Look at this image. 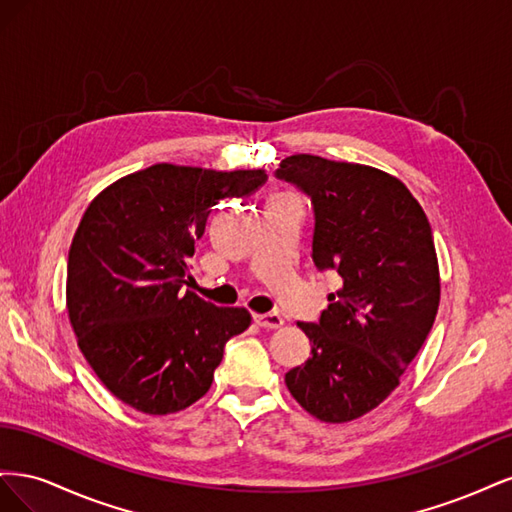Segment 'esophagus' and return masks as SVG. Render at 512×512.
<instances>
[{
    "label": "esophagus",
    "mask_w": 512,
    "mask_h": 512,
    "mask_svg": "<svg viewBox=\"0 0 512 512\" xmlns=\"http://www.w3.org/2000/svg\"><path fill=\"white\" fill-rule=\"evenodd\" d=\"M254 322L262 329H280L284 324V318L280 314H256Z\"/></svg>",
    "instance_id": "1"
}]
</instances>
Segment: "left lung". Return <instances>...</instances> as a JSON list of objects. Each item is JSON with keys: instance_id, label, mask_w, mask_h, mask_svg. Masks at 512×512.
<instances>
[{"instance_id": "obj_1", "label": "left lung", "mask_w": 512, "mask_h": 512, "mask_svg": "<svg viewBox=\"0 0 512 512\" xmlns=\"http://www.w3.org/2000/svg\"><path fill=\"white\" fill-rule=\"evenodd\" d=\"M275 177L312 196L314 262L342 277L320 322H299L312 356L286 386L320 421L348 423L397 389L436 320L431 226L406 185L374 166L297 153Z\"/></svg>"}]
</instances>
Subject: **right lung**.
<instances>
[{"label":"right lung","mask_w":512,"mask_h":512,"mask_svg":"<svg viewBox=\"0 0 512 512\" xmlns=\"http://www.w3.org/2000/svg\"><path fill=\"white\" fill-rule=\"evenodd\" d=\"M265 181L260 168L162 162L117 179L85 209L68 254V318L87 363L123 404L162 416L211 389L226 342L252 316L183 290L190 258L211 207Z\"/></svg>","instance_id":"right-lung-1"}]
</instances>
